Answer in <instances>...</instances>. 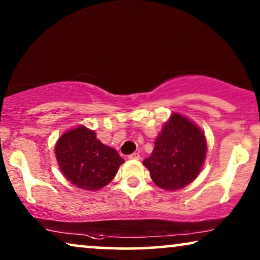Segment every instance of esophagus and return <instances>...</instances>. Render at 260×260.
<instances>
[{
  "label": "esophagus",
  "mask_w": 260,
  "mask_h": 260,
  "mask_svg": "<svg viewBox=\"0 0 260 260\" xmlns=\"http://www.w3.org/2000/svg\"><path fill=\"white\" fill-rule=\"evenodd\" d=\"M127 157H129L130 159H140L141 156H140V154H138V152H133V154H130L129 156H127Z\"/></svg>",
  "instance_id": "1"
}]
</instances>
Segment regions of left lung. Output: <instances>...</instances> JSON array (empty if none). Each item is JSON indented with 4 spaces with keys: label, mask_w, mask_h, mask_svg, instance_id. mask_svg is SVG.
Segmentation results:
<instances>
[{
    "label": "left lung",
    "mask_w": 260,
    "mask_h": 260,
    "mask_svg": "<svg viewBox=\"0 0 260 260\" xmlns=\"http://www.w3.org/2000/svg\"><path fill=\"white\" fill-rule=\"evenodd\" d=\"M206 151L207 144L202 131L186 117L174 113L156 138L154 151L143 165L158 187L176 190L197 179Z\"/></svg>",
    "instance_id": "obj_1"
}]
</instances>
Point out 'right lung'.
<instances>
[{
	"mask_svg": "<svg viewBox=\"0 0 260 260\" xmlns=\"http://www.w3.org/2000/svg\"><path fill=\"white\" fill-rule=\"evenodd\" d=\"M55 155L63 176L87 190L101 189L111 182L124 162L115 149L103 144L94 131L83 125L59 138Z\"/></svg>",
	"mask_w": 260,
	"mask_h": 260,
	"instance_id": "add662e5",
	"label": "right lung"
}]
</instances>
